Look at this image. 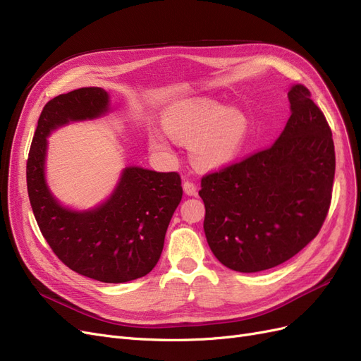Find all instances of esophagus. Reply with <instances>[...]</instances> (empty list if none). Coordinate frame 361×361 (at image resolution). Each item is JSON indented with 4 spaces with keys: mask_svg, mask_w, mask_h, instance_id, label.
<instances>
[{
    "mask_svg": "<svg viewBox=\"0 0 361 361\" xmlns=\"http://www.w3.org/2000/svg\"><path fill=\"white\" fill-rule=\"evenodd\" d=\"M183 189H184V193L188 195V196H196V195H197L196 184L192 183V181H189V180H185V181L183 183Z\"/></svg>",
    "mask_w": 361,
    "mask_h": 361,
    "instance_id": "esophagus-1",
    "label": "esophagus"
}]
</instances>
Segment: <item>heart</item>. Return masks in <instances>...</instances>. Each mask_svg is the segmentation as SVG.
I'll return each instance as SVG.
<instances>
[{"label": "heart", "mask_w": 361, "mask_h": 361, "mask_svg": "<svg viewBox=\"0 0 361 361\" xmlns=\"http://www.w3.org/2000/svg\"><path fill=\"white\" fill-rule=\"evenodd\" d=\"M161 126L169 133L151 130L149 147L172 154V140L190 144L197 166L219 169L232 164L249 139L250 123L238 108H225L210 99L190 97L177 102L161 114Z\"/></svg>", "instance_id": "1"}]
</instances>
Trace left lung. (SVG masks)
Segmentation results:
<instances>
[{
    "instance_id": "8db88e82",
    "label": "left lung",
    "mask_w": 361,
    "mask_h": 361,
    "mask_svg": "<svg viewBox=\"0 0 361 361\" xmlns=\"http://www.w3.org/2000/svg\"><path fill=\"white\" fill-rule=\"evenodd\" d=\"M288 99L290 117L270 148L201 181L208 246L234 271L257 273L293 258L329 213L336 169L330 126L305 85L294 84Z\"/></svg>"
}]
</instances>
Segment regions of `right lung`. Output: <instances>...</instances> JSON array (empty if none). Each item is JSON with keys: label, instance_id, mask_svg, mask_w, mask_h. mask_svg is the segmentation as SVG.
I'll list each match as a JSON object with an SVG mask.
<instances>
[{"label": "right lung", "instance_id": "add662e5", "mask_svg": "<svg viewBox=\"0 0 361 361\" xmlns=\"http://www.w3.org/2000/svg\"><path fill=\"white\" fill-rule=\"evenodd\" d=\"M109 112V94L99 87L79 88L46 103L30 148L27 185L34 217L56 257L94 281L124 283L148 274L160 258L183 196L178 173L126 166L112 193L88 210L63 205L46 181L49 135Z\"/></svg>", "mask_w": 361, "mask_h": 361}]
</instances>
